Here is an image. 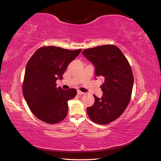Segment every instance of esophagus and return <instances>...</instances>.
<instances>
[{
	"label": "esophagus",
	"instance_id": "obj_1",
	"mask_svg": "<svg viewBox=\"0 0 161 161\" xmlns=\"http://www.w3.org/2000/svg\"><path fill=\"white\" fill-rule=\"evenodd\" d=\"M77 94L80 95H82L84 94V93H83V92H81L80 91H77Z\"/></svg>",
	"mask_w": 161,
	"mask_h": 161
}]
</instances>
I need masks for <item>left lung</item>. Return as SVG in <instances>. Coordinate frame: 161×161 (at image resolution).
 Listing matches in <instances>:
<instances>
[{
  "instance_id": "obj_1",
  "label": "left lung",
  "mask_w": 161,
  "mask_h": 161,
  "mask_svg": "<svg viewBox=\"0 0 161 161\" xmlns=\"http://www.w3.org/2000/svg\"><path fill=\"white\" fill-rule=\"evenodd\" d=\"M83 55L95 66V76L104 77L100 86L102 98L95 95L94 104L86 111L93 122L107 125L118 118L131 100L133 75L128 60L114 45H104L84 50Z\"/></svg>"
}]
</instances>
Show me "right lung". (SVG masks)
Here are the masks:
<instances>
[{"mask_svg":"<svg viewBox=\"0 0 161 161\" xmlns=\"http://www.w3.org/2000/svg\"><path fill=\"white\" fill-rule=\"evenodd\" d=\"M81 51L45 46L37 50L28 61L23 93L30 111L42 121L56 124L66 117L68 101L75 97L77 91L57 88L56 81L62 80L68 64Z\"/></svg>","mask_w":161,"mask_h":161,"instance_id":"obj_1","label":"right lung"}]
</instances>
